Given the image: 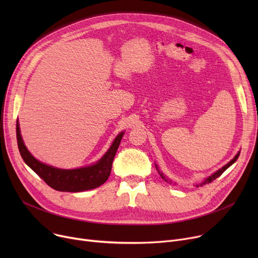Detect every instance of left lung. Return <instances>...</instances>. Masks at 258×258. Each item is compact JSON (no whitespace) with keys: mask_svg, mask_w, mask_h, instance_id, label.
<instances>
[{"mask_svg":"<svg viewBox=\"0 0 258 258\" xmlns=\"http://www.w3.org/2000/svg\"><path fill=\"white\" fill-rule=\"evenodd\" d=\"M239 154H240V152H238L237 154H236V156L231 160V161H230L229 162V163H227L225 166H223L221 169H219L218 171H215L213 174H211V175H209V177L208 178H206L204 181H203V182H201V183H199V184H197L196 186L197 187H199V186H203V185H206V184H209V183H211L213 180H215L216 178H219L220 177V175L228 168V167H230V166H231L233 163H234V162L237 160V158H238V156H239ZM156 168H157V170H158V172H159V174H160V177L162 178V179H163L164 181H166V182H169L170 183V181L169 180H167L166 178H165V175L163 174V173H162L160 170H159V168H158V165H156Z\"/></svg>","mask_w":258,"mask_h":258,"instance_id":"8db88e82","label":"left lung"}]
</instances>
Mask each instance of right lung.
Instances as JSON below:
<instances>
[{"instance_id":"right-lung-1","label":"right lung","mask_w":258,"mask_h":258,"mask_svg":"<svg viewBox=\"0 0 258 258\" xmlns=\"http://www.w3.org/2000/svg\"><path fill=\"white\" fill-rule=\"evenodd\" d=\"M123 134L124 132H121L118 135L108 151L95 164L76 169H60L42 163L29 153L24 144L19 120H17L18 146L24 162L51 188L58 191L79 192L102 185L110 177L113 160Z\"/></svg>"}]
</instances>
